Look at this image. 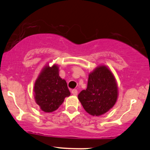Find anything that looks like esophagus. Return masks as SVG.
I'll return each instance as SVG.
<instances>
[{"label":"esophagus","instance_id":"obj_1","mask_svg":"<svg viewBox=\"0 0 150 150\" xmlns=\"http://www.w3.org/2000/svg\"><path fill=\"white\" fill-rule=\"evenodd\" d=\"M71 93H72V94L74 95V96H77V89H73V90H72Z\"/></svg>","mask_w":150,"mask_h":150}]
</instances>
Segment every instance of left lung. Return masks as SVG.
Here are the masks:
<instances>
[{"label": "left lung", "mask_w": 150, "mask_h": 150, "mask_svg": "<svg viewBox=\"0 0 150 150\" xmlns=\"http://www.w3.org/2000/svg\"><path fill=\"white\" fill-rule=\"evenodd\" d=\"M118 86L110 68L100 65L89 74L87 87L78 95L86 112L100 116L109 111L116 103Z\"/></svg>", "instance_id": "obj_1"}]
</instances>
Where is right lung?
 Wrapping results in <instances>:
<instances>
[{
  "mask_svg": "<svg viewBox=\"0 0 150 150\" xmlns=\"http://www.w3.org/2000/svg\"><path fill=\"white\" fill-rule=\"evenodd\" d=\"M59 66L46 65L34 84V98L45 112L55 111L70 95L66 80L59 76Z\"/></svg>",
  "mask_w": 150,
  "mask_h": 150,
  "instance_id": "add662e5",
  "label": "right lung"
}]
</instances>
